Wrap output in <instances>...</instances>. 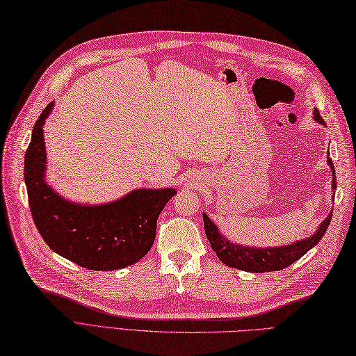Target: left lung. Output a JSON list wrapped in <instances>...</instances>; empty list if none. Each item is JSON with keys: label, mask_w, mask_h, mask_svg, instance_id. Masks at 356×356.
I'll use <instances>...</instances> for the list:
<instances>
[{"label": "left lung", "mask_w": 356, "mask_h": 356, "mask_svg": "<svg viewBox=\"0 0 356 356\" xmlns=\"http://www.w3.org/2000/svg\"><path fill=\"white\" fill-rule=\"evenodd\" d=\"M314 111V120L318 124L325 125L323 119L320 118V113L317 108ZM327 166L332 170V190L337 188L335 181V170L331 157H329L327 151ZM335 193H332L334 196ZM204 228L207 238L210 241L211 249L220 258L223 264H227L232 268H238V270H245L250 273H264V272H276L282 270V268L289 267L294 261H298L300 257L305 255L309 249H313L327 229V225L331 223L332 213L326 216V219L318 225V228L313 236H309L303 240L294 241L291 245H282V246H272V248H254V246H243L236 245L229 241L227 237L220 234V229L208 216L204 213Z\"/></svg>", "instance_id": "1"}]
</instances>
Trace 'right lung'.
<instances>
[{
	"instance_id": "obj_1",
	"label": "right lung",
	"mask_w": 356,
	"mask_h": 356,
	"mask_svg": "<svg viewBox=\"0 0 356 356\" xmlns=\"http://www.w3.org/2000/svg\"><path fill=\"white\" fill-rule=\"evenodd\" d=\"M49 102L33 127L25 152L24 178L33 220L45 243L89 270H118L137 263L154 245L157 219L177 190L136 188L107 204H78L65 199L47 183L43 125Z\"/></svg>"
}]
</instances>
